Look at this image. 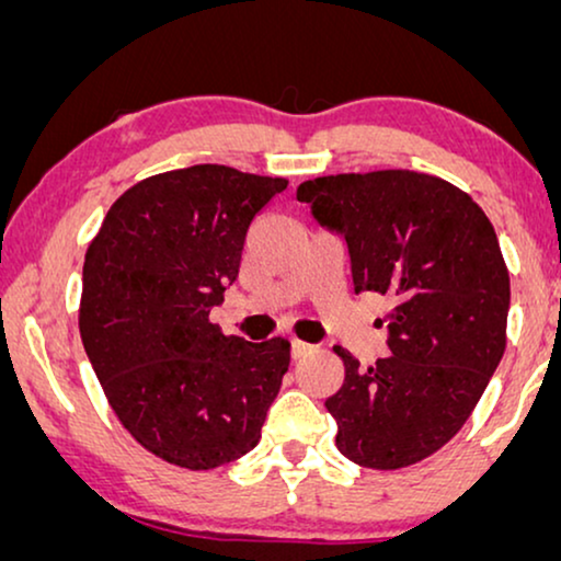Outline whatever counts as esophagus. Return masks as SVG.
I'll use <instances>...</instances> for the list:
<instances>
[{"mask_svg":"<svg viewBox=\"0 0 561 561\" xmlns=\"http://www.w3.org/2000/svg\"><path fill=\"white\" fill-rule=\"evenodd\" d=\"M313 347L311 344H306L301 340H290V357L294 359H304L306 355H311Z\"/></svg>","mask_w":561,"mask_h":561,"instance_id":"esophagus-1","label":"esophagus"}]
</instances>
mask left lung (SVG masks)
<instances>
[{
	"mask_svg": "<svg viewBox=\"0 0 561 561\" xmlns=\"http://www.w3.org/2000/svg\"><path fill=\"white\" fill-rule=\"evenodd\" d=\"M296 198L344 237L355 294L393 301L390 357L359 367L334 347L336 449L370 470L416 465L465 426L505 352L511 278L495 229L462 188L416 171L321 175Z\"/></svg>",
	"mask_w": 561,
	"mask_h": 561,
	"instance_id": "8db88e82",
	"label": "left lung"
}]
</instances>
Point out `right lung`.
<instances>
[{
    "mask_svg": "<svg viewBox=\"0 0 561 561\" xmlns=\"http://www.w3.org/2000/svg\"><path fill=\"white\" fill-rule=\"evenodd\" d=\"M286 186L211 163L150 175L110 206L87 250L83 350L119 424L175 467L248 455L280 390L288 340L227 336L209 311L240 273L250 221Z\"/></svg>",
    "mask_w": 561,
    "mask_h": 561,
    "instance_id": "right-lung-1",
    "label": "right lung"
}]
</instances>
